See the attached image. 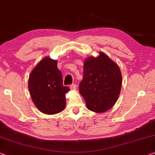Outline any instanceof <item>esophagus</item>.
<instances>
[{"mask_svg": "<svg viewBox=\"0 0 155 155\" xmlns=\"http://www.w3.org/2000/svg\"><path fill=\"white\" fill-rule=\"evenodd\" d=\"M71 90H75L76 89V85L75 84H72L70 86Z\"/></svg>", "mask_w": 155, "mask_h": 155, "instance_id": "obj_1", "label": "esophagus"}]
</instances>
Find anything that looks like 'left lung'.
<instances>
[{
    "label": "left lung",
    "instance_id": "1",
    "mask_svg": "<svg viewBox=\"0 0 155 155\" xmlns=\"http://www.w3.org/2000/svg\"><path fill=\"white\" fill-rule=\"evenodd\" d=\"M121 85L120 68L105 54L86 59L79 90L89 110L100 113L111 109L117 101Z\"/></svg>",
    "mask_w": 155,
    "mask_h": 155
}]
</instances>
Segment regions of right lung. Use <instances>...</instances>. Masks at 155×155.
<instances>
[{"label":"right lung","instance_id":"1","mask_svg":"<svg viewBox=\"0 0 155 155\" xmlns=\"http://www.w3.org/2000/svg\"><path fill=\"white\" fill-rule=\"evenodd\" d=\"M28 88L37 109L46 114H55L64 110L65 94L70 91L63 85L62 75L57 60L45 58L31 72Z\"/></svg>","mask_w":155,"mask_h":155}]
</instances>
